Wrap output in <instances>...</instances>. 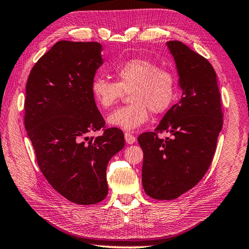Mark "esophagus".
<instances>
[{"label":"esophagus","mask_w":249,"mask_h":249,"mask_svg":"<svg viewBox=\"0 0 249 249\" xmlns=\"http://www.w3.org/2000/svg\"><path fill=\"white\" fill-rule=\"evenodd\" d=\"M124 136H125V141H126L127 144L136 143V137L132 136L130 132H125Z\"/></svg>","instance_id":"1"}]
</instances>
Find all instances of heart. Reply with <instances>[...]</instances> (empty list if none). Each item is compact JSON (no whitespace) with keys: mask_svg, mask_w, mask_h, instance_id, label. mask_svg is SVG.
<instances>
[{"mask_svg":"<svg viewBox=\"0 0 249 249\" xmlns=\"http://www.w3.org/2000/svg\"><path fill=\"white\" fill-rule=\"evenodd\" d=\"M116 82L96 77L90 91L102 109L116 105L124 93H129V104L107 117V123L124 130H134L147 122L150 111L159 115L166 111L175 98L176 79L167 69L148 59L133 58L115 70Z\"/></svg>","mask_w":249,"mask_h":249,"instance_id":"obj_1","label":"heart"}]
</instances>
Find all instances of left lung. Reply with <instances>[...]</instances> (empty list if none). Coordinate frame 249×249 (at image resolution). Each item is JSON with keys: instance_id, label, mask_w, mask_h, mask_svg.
Returning a JSON list of instances; mask_svg holds the SVG:
<instances>
[{"instance_id": "obj_1", "label": "left lung", "mask_w": 249, "mask_h": 249, "mask_svg": "<svg viewBox=\"0 0 249 249\" xmlns=\"http://www.w3.org/2000/svg\"><path fill=\"white\" fill-rule=\"evenodd\" d=\"M178 74L182 97L154 132L142 133V182L148 196L171 200L201 180L216 151L223 115L217 75L211 63L178 40L167 41ZM171 133L160 139L158 132Z\"/></svg>"}]
</instances>
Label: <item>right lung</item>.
<instances>
[{
  "label": "right lung",
  "instance_id": "1",
  "mask_svg": "<svg viewBox=\"0 0 249 249\" xmlns=\"http://www.w3.org/2000/svg\"><path fill=\"white\" fill-rule=\"evenodd\" d=\"M99 42L60 40L32 68L26 84L25 128L48 182L68 200L95 204L107 196L106 168L125 145L118 128L104 127L91 96L103 65Z\"/></svg>",
  "mask_w": 249,
  "mask_h": 249
}]
</instances>
